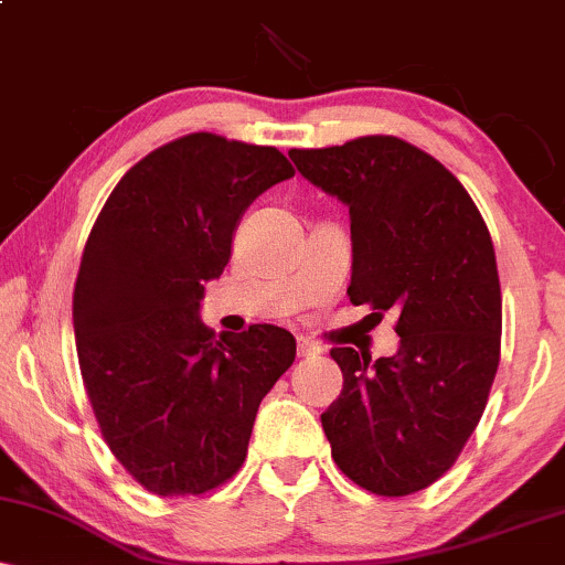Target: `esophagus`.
I'll list each match as a JSON object with an SVG mask.
<instances>
[{"label":"esophagus","instance_id":"esophagus-1","mask_svg":"<svg viewBox=\"0 0 565 565\" xmlns=\"http://www.w3.org/2000/svg\"><path fill=\"white\" fill-rule=\"evenodd\" d=\"M321 348L316 345V342L305 340V337H297V355H302V359H310V355H319Z\"/></svg>","mask_w":565,"mask_h":565}]
</instances>
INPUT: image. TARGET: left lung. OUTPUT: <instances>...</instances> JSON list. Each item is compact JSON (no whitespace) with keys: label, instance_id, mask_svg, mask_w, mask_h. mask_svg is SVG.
I'll list each match as a JSON object with an SVG mask.
<instances>
[{"label":"left lung","instance_id":"1","mask_svg":"<svg viewBox=\"0 0 565 565\" xmlns=\"http://www.w3.org/2000/svg\"><path fill=\"white\" fill-rule=\"evenodd\" d=\"M350 212L353 305L398 316V350L332 348L342 393L321 414L332 457L380 497L427 489L476 430L499 366L502 291L481 212L430 153L391 135L289 151Z\"/></svg>","mask_w":565,"mask_h":565}]
</instances>
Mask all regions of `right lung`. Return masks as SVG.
I'll return each mask as SVG.
<instances>
[{"instance_id": "1", "label": "right lung", "mask_w": 565, "mask_h": 565, "mask_svg": "<svg viewBox=\"0 0 565 565\" xmlns=\"http://www.w3.org/2000/svg\"><path fill=\"white\" fill-rule=\"evenodd\" d=\"M291 174L276 148L193 132L140 159L89 231L74 289L84 387L108 449L153 494L228 481L295 361L287 329L215 337L199 316L246 206Z\"/></svg>"}]
</instances>
